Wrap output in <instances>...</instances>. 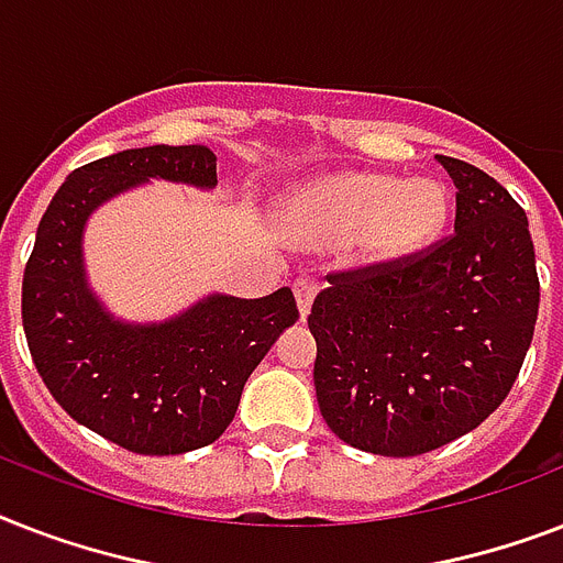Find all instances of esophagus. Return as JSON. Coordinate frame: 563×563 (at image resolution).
I'll return each instance as SVG.
<instances>
[{"label":"esophagus","instance_id":"esophagus-1","mask_svg":"<svg viewBox=\"0 0 563 563\" xmlns=\"http://www.w3.org/2000/svg\"><path fill=\"white\" fill-rule=\"evenodd\" d=\"M316 295H318V280H312V277H298V280H295V298H298L300 318L309 316Z\"/></svg>","mask_w":563,"mask_h":563}]
</instances>
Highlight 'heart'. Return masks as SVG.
Masks as SVG:
<instances>
[{
	"mask_svg": "<svg viewBox=\"0 0 563 563\" xmlns=\"http://www.w3.org/2000/svg\"><path fill=\"white\" fill-rule=\"evenodd\" d=\"M291 228L318 247L356 239L365 263H397L418 254L444 230L450 195L438 180L400 184L388 175L344 172L291 198Z\"/></svg>",
	"mask_w": 563,
	"mask_h": 563,
	"instance_id": "1",
	"label": "heart"
}]
</instances>
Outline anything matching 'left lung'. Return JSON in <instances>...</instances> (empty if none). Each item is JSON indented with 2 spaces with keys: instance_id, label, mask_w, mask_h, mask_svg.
Wrapping results in <instances>:
<instances>
[{
  "instance_id": "obj_1",
  "label": "left lung",
  "mask_w": 563,
  "mask_h": 563,
  "mask_svg": "<svg viewBox=\"0 0 563 563\" xmlns=\"http://www.w3.org/2000/svg\"><path fill=\"white\" fill-rule=\"evenodd\" d=\"M453 178L455 230L397 263L327 274L309 316L316 397L344 444L420 455L506 400L532 344L541 283L523 207L471 163Z\"/></svg>"
}]
</instances>
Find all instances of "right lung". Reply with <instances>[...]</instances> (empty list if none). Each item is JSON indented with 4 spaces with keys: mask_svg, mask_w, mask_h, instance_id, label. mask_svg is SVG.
Instances as JSON below:
<instances>
[{
    "mask_svg": "<svg viewBox=\"0 0 563 563\" xmlns=\"http://www.w3.org/2000/svg\"><path fill=\"white\" fill-rule=\"evenodd\" d=\"M212 189L207 145L128 148L75 169L43 212L25 274L22 327L37 374L73 420L140 455H180L230 427L251 371L298 321L289 286L245 300L210 295L161 324H128L84 274L90 212L145 180Z\"/></svg>",
    "mask_w": 563,
    "mask_h": 563,
    "instance_id": "right-lung-1",
    "label": "right lung"
}]
</instances>
